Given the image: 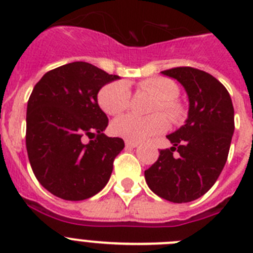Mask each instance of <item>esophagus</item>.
<instances>
[{"mask_svg": "<svg viewBox=\"0 0 253 253\" xmlns=\"http://www.w3.org/2000/svg\"><path fill=\"white\" fill-rule=\"evenodd\" d=\"M125 146H126V148H137L138 143L130 142V140H125Z\"/></svg>", "mask_w": 253, "mask_h": 253, "instance_id": "obj_1", "label": "esophagus"}]
</instances>
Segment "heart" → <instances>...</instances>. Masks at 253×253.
I'll use <instances>...</instances> for the list:
<instances>
[{"label":"heart","mask_w":253,"mask_h":253,"mask_svg":"<svg viewBox=\"0 0 253 253\" xmlns=\"http://www.w3.org/2000/svg\"><path fill=\"white\" fill-rule=\"evenodd\" d=\"M140 90L157 99L152 107V113H162L169 120L176 123L182 119L184 107L177 101L180 93L177 84L169 78L153 77L139 84ZM99 104L109 115H118L130 105V88L126 82H111L102 87L99 93ZM167 120L163 115L142 118L135 114H126L111 124V131L118 137L130 142H142L147 138L166 130Z\"/></svg>","instance_id":"b5f03b06"}]
</instances>
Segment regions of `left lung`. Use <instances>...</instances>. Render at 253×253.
I'll return each mask as SVG.
<instances>
[{"label": "left lung", "instance_id": "8db88e82", "mask_svg": "<svg viewBox=\"0 0 253 253\" xmlns=\"http://www.w3.org/2000/svg\"><path fill=\"white\" fill-rule=\"evenodd\" d=\"M184 86L189 97L185 124L167 135L162 149L144 171L149 189L172 203H189L208 193L225 162L234 131V109L224 86L209 73L191 67L161 72Z\"/></svg>", "mask_w": 253, "mask_h": 253}]
</instances>
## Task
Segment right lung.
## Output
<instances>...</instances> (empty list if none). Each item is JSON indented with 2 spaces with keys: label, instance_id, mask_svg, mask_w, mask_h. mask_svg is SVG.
Segmentation results:
<instances>
[{
  "label": "right lung",
  "instance_id": "obj_1",
  "mask_svg": "<svg viewBox=\"0 0 253 253\" xmlns=\"http://www.w3.org/2000/svg\"><path fill=\"white\" fill-rule=\"evenodd\" d=\"M119 80L86 62L51 69L35 84L26 110V149L35 177L64 200H84L101 191L124 148L106 137L107 116L97 93ZM91 140L82 142L83 137Z\"/></svg>",
  "mask_w": 253,
  "mask_h": 253
}]
</instances>
